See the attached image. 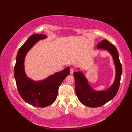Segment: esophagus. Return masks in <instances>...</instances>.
Masks as SVG:
<instances>
[{
	"label": "esophagus",
	"mask_w": 132,
	"mask_h": 132,
	"mask_svg": "<svg viewBox=\"0 0 132 132\" xmlns=\"http://www.w3.org/2000/svg\"><path fill=\"white\" fill-rule=\"evenodd\" d=\"M74 69L71 68V69H70V74H71V75H72V74L74 73Z\"/></svg>",
	"instance_id": "1"
}]
</instances>
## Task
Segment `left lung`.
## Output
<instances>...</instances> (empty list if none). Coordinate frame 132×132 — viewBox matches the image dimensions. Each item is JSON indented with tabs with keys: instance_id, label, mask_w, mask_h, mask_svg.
I'll return each mask as SVG.
<instances>
[{
	"instance_id": "left-lung-1",
	"label": "left lung",
	"mask_w": 132,
	"mask_h": 132,
	"mask_svg": "<svg viewBox=\"0 0 132 132\" xmlns=\"http://www.w3.org/2000/svg\"><path fill=\"white\" fill-rule=\"evenodd\" d=\"M97 49L107 50L112 57L116 70L115 78L112 85L105 90L96 91L89 85L82 71L74 72L75 92L78 99L83 105L92 108L102 106L115 96L119 90L122 74L121 64L116 47L106 40H103L97 44Z\"/></svg>"
}]
</instances>
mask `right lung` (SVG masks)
<instances>
[{"mask_svg": "<svg viewBox=\"0 0 132 132\" xmlns=\"http://www.w3.org/2000/svg\"><path fill=\"white\" fill-rule=\"evenodd\" d=\"M47 37L45 35H32L19 49L16 57L14 75L19 93L23 99L35 106L45 107L54 102L58 88L70 74V67L55 72L45 79L34 80L29 78L25 71L24 62L28 52L38 42Z\"/></svg>", "mask_w": 132, "mask_h": 132, "instance_id": "add662e5", "label": "right lung"}]
</instances>
